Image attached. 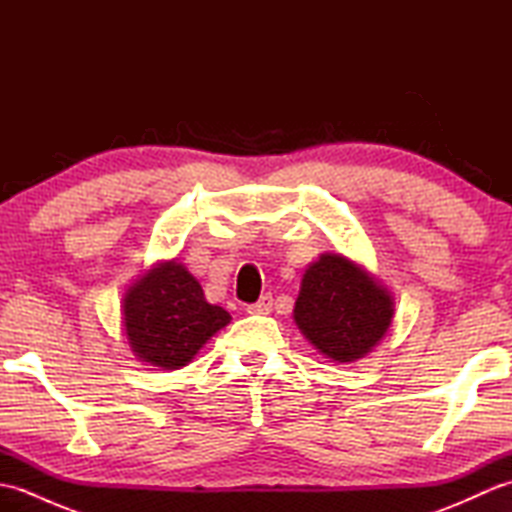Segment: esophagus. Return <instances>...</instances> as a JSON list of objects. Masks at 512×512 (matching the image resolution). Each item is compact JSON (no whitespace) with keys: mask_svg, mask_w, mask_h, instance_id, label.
Listing matches in <instances>:
<instances>
[{"mask_svg":"<svg viewBox=\"0 0 512 512\" xmlns=\"http://www.w3.org/2000/svg\"><path fill=\"white\" fill-rule=\"evenodd\" d=\"M270 308H273V297L266 292V295L259 297V301L253 303V306H248L246 310H248V314H268Z\"/></svg>","mask_w":512,"mask_h":512,"instance_id":"esophagus-1","label":"esophagus"}]
</instances>
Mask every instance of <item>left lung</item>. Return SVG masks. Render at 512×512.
<instances>
[{"mask_svg":"<svg viewBox=\"0 0 512 512\" xmlns=\"http://www.w3.org/2000/svg\"><path fill=\"white\" fill-rule=\"evenodd\" d=\"M396 303L376 275L343 253H321L306 268L292 310L299 332L334 363H354L385 339Z\"/></svg>","mask_w":512,"mask_h":512,"instance_id":"obj_1","label":"left lung"}]
</instances>
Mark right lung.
Masks as SVG:
<instances>
[{
	"label": "right lung",
	"mask_w": 512,
	"mask_h": 512,
	"mask_svg": "<svg viewBox=\"0 0 512 512\" xmlns=\"http://www.w3.org/2000/svg\"><path fill=\"white\" fill-rule=\"evenodd\" d=\"M123 330L138 361L180 369L193 361L231 314L206 301L200 281L178 259H162L123 295Z\"/></svg>",
	"instance_id": "right-lung-1"
}]
</instances>
